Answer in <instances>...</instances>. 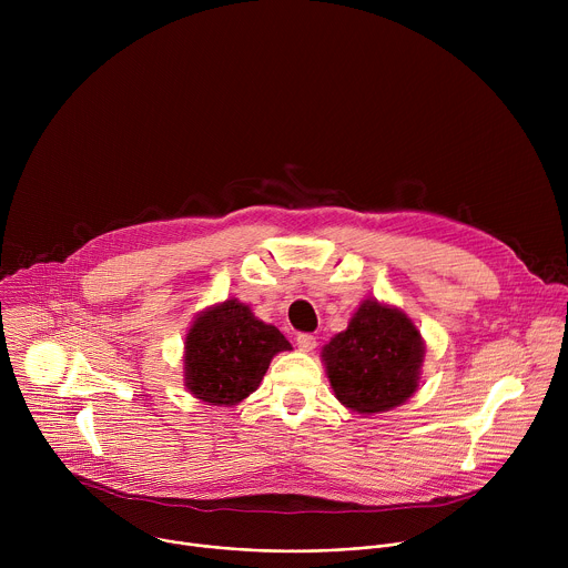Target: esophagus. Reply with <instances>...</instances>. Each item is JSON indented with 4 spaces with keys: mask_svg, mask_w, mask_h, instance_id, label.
<instances>
[{
    "mask_svg": "<svg viewBox=\"0 0 568 568\" xmlns=\"http://www.w3.org/2000/svg\"><path fill=\"white\" fill-rule=\"evenodd\" d=\"M296 346H298L301 351L310 353V351L316 348V337H314L312 333H298V335H296Z\"/></svg>",
    "mask_w": 568,
    "mask_h": 568,
    "instance_id": "34e87169",
    "label": "esophagus"
}]
</instances>
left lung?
Returning <instances> with one entry per match:
<instances>
[{
    "instance_id": "left-lung-1",
    "label": "left lung",
    "mask_w": 568,
    "mask_h": 568,
    "mask_svg": "<svg viewBox=\"0 0 568 568\" xmlns=\"http://www.w3.org/2000/svg\"><path fill=\"white\" fill-rule=\"evenodd\" d=\"M423 355L425 344L407 314L364 301L321 357L342 404L357 414H379L416 393Z\"/></svg>"
}]
</instances>
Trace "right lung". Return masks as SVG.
Returning <instances> with one entry per match:
<instances>
[{"mask_svg":"<svg viewBox=\"0 0 568 568\" xmlns=\"http://www.w3.org/2000/svg\"><path fill=\"white\" fill-rule=\"evenodd\" d=\"M290 351L278 328L258 321L247 305L224 301L195 318L186 337L189 390L211 404H237L254 393L276 353Z\"/></svg>","mask_w":568,"mask_h":568,"instance_id":"add662e5","label":"right lung"}]
</instances>
